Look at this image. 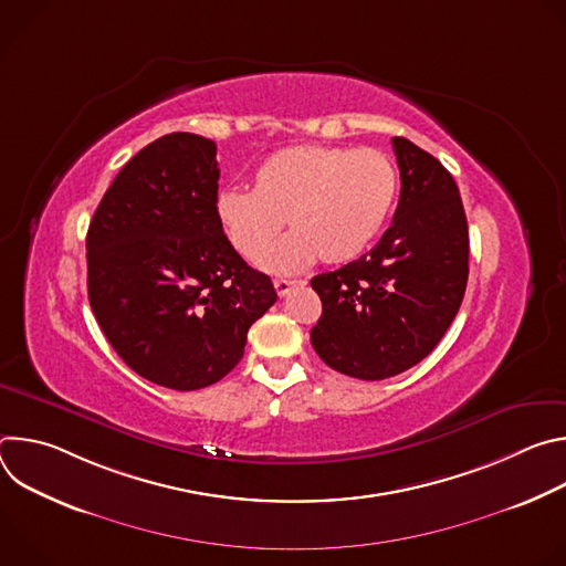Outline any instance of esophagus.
I'll list each match as a JSON object with an SVG mask.
<instances>
[{
	"mask_svg": "<svg viewBox=\"0 0 566 566\" xmlns=\"http://www.w3.org/2000/svg\"><path fill=\"white\" fill-rule=\"evenodd\" d=\"M297 284H304L302 280L297 282V280H282V277H277L275 282H273V286H275V291H277V295L280 297H284L293 286H297Z\"/></svg>",
	"mask_w": 566,
	"mask_h": 566,
	"instance_id": "esophagus-1",
	"label": "esophagus"
}]
</instances>
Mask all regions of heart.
<instances>
[{"label":"heart","instance_id":"b5f03b06","mask_svg":"<svg viewBox=\"0 0 566 566\" xmlns=\"http://www.w3.org/2000/svg\"><path fill=\"white\" fill-rule=\"evenodd\" d=\"M396 184L394 164L380 149L289 147L255 170L253 192H219L217 221L241 258L260 262L286 219L293 232L264 260L275 273L304 269L317 255L327 264H345L385 228Z\"/></svg>","mask_w":566,"mask_h":566}]
</instances>
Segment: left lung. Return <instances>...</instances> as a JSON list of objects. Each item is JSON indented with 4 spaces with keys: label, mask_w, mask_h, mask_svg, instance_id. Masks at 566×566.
Returning <instances> with one entry per match:
<instances>
[{
    "label": "left lung",
    "mask_w": 566,
    "mask_h": 566,
    "mask_svg": "<svg viewBox=\"0 0 566 566\" xmlns=\"http://www.w3.org/2000/svg\"><path fill=\"white\" fill-rule=\"evenodd\" d=\"M391 145L400 170L391 226L360 260L311 280L322 300L311 345L360 380L421 363L452 325L468 282V221L452 175L408 138Z\"/></svg>",
    "instance_id": "1"
}]
</instances>
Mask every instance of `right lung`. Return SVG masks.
Here are the masks:
<instances>
[{
    "instance_id": "add662e5",
    "label": "right lung",
    "mask_w": 566,
    "mask_h": 566,
    "mask_svg": "<svg viewBox=\"0 0 566 566\" xmlns=\"http://www.w3.org/2000/svg\"><path fill=\"white\" fill-rule=\"evenodd\" d=\"M217 145L175 132L132 156L87 232L98 325L138 376L177 391L221 380L277 300L217 221Z\"/></svg>"
}]
</instances>
